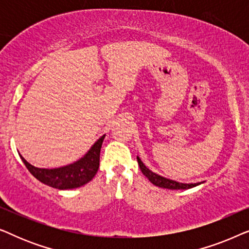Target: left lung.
<instances>
[{
	"label": "left lung",
	"mask_w": 249,
	"mask_h": 249,
	"mask_svg": "<svg viewBox=\"0 0 249 249\" xmlns=\"http://www.w3.org/2000/svg\"><path fill=\"white\" fill-rule=\"evenodd\" d=\"M137 161L139 164V168H141L142 175H144L146 178H147L149 181H151L153 185L161 187V188H166V189H189L193 188V187H196L200 185L203 182H197V183H182V182H178L175 181V180L164 178V177L158 175V173L153 172L149 170L147 166H146L144 163L142 162V160L137 156Z\"/></svg>",
	"instance_id": "obj_1"
}]
</instances>
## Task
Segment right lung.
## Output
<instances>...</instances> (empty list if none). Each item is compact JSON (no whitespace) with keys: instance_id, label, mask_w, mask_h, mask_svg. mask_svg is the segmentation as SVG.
<instances>
[{"instance_id":"add662e5","label":"right lung","mask_w":249,"mask_h":249,"mask_svg":"<svg viewBox=\"0 0 249 249\" xmlns=\"http://www.w3.org/2000/svg\"><path fill=\"white\" fill-rule=\"evenodd\" d=\"M105 135L98 138L86 154L71 164L54 169L36 168L20 155L29 172L40 182L56 189H73L86 185L96 175L100 166V153Z\"/></svg>"}]
</instances>
